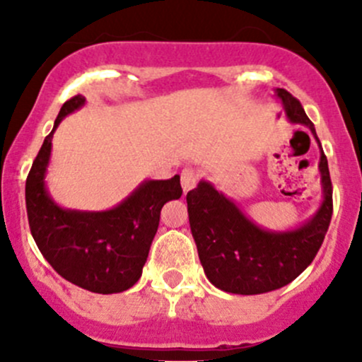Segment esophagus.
Wrapping results in <instances>:
<instances>
[{
	"label": "esophagus",
	"mask_w": 362,
	"mask_h": 362,
	"mask_svg": "<svg viewBox=\"0 0 362 362\" xmlns=\"http://www.w3.org/2000/svg\"><path fill=\"white\" fill-rule=\"evenodd\" d=\"M198 180H199L198 170H194V168H184V170H182L180 182H182V189H184V192H189L191 189H194L196 184H198Z\"/></svg>",
	"instance_id": "obj_1"
}]
</instances>
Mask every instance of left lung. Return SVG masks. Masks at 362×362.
I'll use <instances>...</instances> for the list:
<instances>
[{"instance_id":"obj_1","label":"left lung","mask_w":362,"mask_h":362,"mask_svg":"<svg viewBox=\"0 0 362 362\" xmlns=\"http://www.w3.org/2000/svg\"><path fill=\"white\" fill-rule=\"evenodd\" d=\"M287 119L312 131L320 148L324 199L306 222L287 231H269L252 222L233 199L202 180L187 192L189 224L206 279L231 294H262L291 284L301 275L324 242L333 215L329 168L312 120L286 89H275Z\"/></svg>"}]
</instances>
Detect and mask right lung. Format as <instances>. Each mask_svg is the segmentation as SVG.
I'll return each mask as SVG.
<instances>
[{"label": "right lung", "instance_id": "obj_1", "mask_svg": "<svg viewBox=\"0 0 362 362\" xmlns=\"http://www.w3.org/2000/svg\"><path fill=\"white\" fill-rule=\"evenodd\" d=\"M82 94L61 107L54 129L43 141L25 180V208L31 235L43 257L63 279L98 294L122 293L140 280L160 208L182 196L180 177L144 180L124 202L103 211L59 206L45 185L52 134L64 117L83 107Z\"/></svg>", "mask_w": 362, "mask_h": 362}]
</instances>
